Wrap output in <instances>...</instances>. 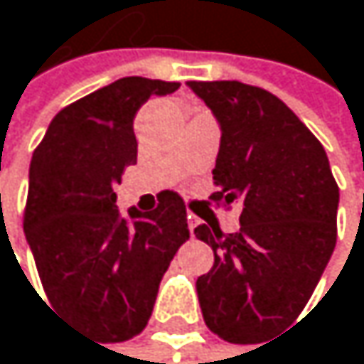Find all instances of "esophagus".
Wrapping results in <instances>:
<instances>
[{
    "label": "esophagus",
    "mask_w": 364,
    "mask_h": 364,
    "mask_svg": "<svg viewBox=\"0 0 364 364\" xmlns=\"http://www.w3.org/2000/svg\"><path fill=\"white\" fill-rule=\"evenodd\" d=\"M197 225H199V223H197V218L188 214V229H191V235H195V227H197Z\"/></svg>",
    "instance_id": "34e87169"
}]
</instances>
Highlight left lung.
I'll use <instances>...</instances> for the list:
<instances>
[{
  "instance_id": "left-lung-1",
  "label": "left lung",
  "mask_w": 364,
  "mask_h": 364,
  "mask_svg": "<svg viewBox=\"0 0 364 364\" xmlns=\"http://www.w3.org/2000/svg\"><path fill=\"white\" fill-rule=\"evenodd\" d=\"M186 85L220 127L212 199L242 205L240 231L210 220L195 229L214 250L197 279L203 320L229 343H263L296 320L320 282L339 188L322 144L275 95L237 80Z\"/></svg>"
}]
</instances>
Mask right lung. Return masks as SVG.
I'll return each mask as SVG.
<instances>
[{"instance_id": "add662e5", "label": "right lung", "mask_w": 364, "mask_h": 364, "mask_svg": "<svg viewBox=\"0 0 364 364\" xmlns=\"http://www.w3.org/2000/svg\"><path fill=\"white\" fill-rule=\"evenodd\" d=\"M178 87L120 78L63 107L31 156L23 227L44 292L59 316L103 343L146 328L159 284L191 237L176 193L165 191L146 214H120L114 193L137 161V109Z\"/></svg>"}]
</instances>
